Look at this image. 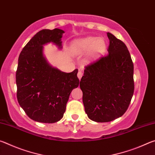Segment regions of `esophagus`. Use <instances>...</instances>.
<instances>
[{"instance_id":"1","label":"esophagus","mask_w":155,"mask_h":155,"mask_svg":"<svg viewBox=\"0 0 155 155\" xmlns=\"http://www.w3.org/2000/svg\"><path fill=\"white\" fill-rule=\"evenodd\" d=\"M77 77H78V79L81 80V77H83V72H81V71H78V74H77Z\"/></svg>"}]
</instances>
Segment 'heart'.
<instances>
[{"mask_svg":"<svg viewBox=\"0 0 155 155\" xmlns=\"http://www.w3.org/2000/svg\"><path fill=\"white\" fill-rule=\"evenodd\" d=\"M71 50L76 54H87V61H94L104 54L107 43L103 38L87 37L73 41L71 43Z\"/></svg>","mask_w":155,"mask_h":155,"instance_id":"heart-1","label":"heart"}]
</instances>
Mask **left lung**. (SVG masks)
Here are the masks:
<instances>
[{
    "mask_svg": "<svg viewBox=\"0 0 155 155\" xmlns=\"http://www.w3.org/2000/svg\"><path fill=\"white\" fill-rule=\"evenodd\" d=\"M108 54L87 65L80 81L89 118L107 122L121 117L133 92V64L127 46L111 33Z\"/></svg>",
    "mask_w": 155,
    "mask_h": 155,
    "instance_id": "1",
    "label": "left lung"
}]
</instances>
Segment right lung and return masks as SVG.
<instances>
[{
	"label": "right lung",
	"mask_w": 155,
	"mask_h": 155,
	"mask_svg": "<svg viewBox=\"0 0 155 155\" xmlns=\"http://www.w3.org/2000/svg\"><path fill=\"white\" fill-rule=\"evenodd\" d=\"M64 31L43 29L21 51L15 74L18 103L31 119L41 123L59 121L73 89L78 87V70L70 73L52 66L44 54V46L52 43L62 49Z\"/></svg>",
	"instance_id": "add662e5"
}]
</instances>
